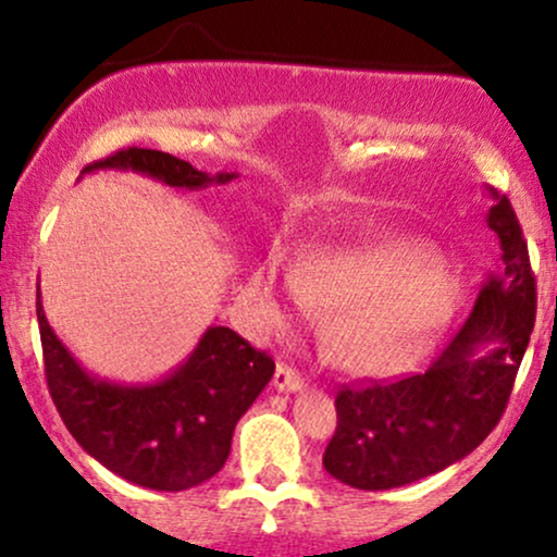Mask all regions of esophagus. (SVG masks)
<instances>
[{
  "label": "esophagus",
  "mask_w": 557,
  "mask_h": 557,
  "mask_svg": "<svg viewBox=\"0 0 557 557\" xmlns=\"http://www.w3.org/2000/svg\"><path fill=\"white\" fill-rule=\"evenodd\" d=\"M304 387V376L296 369L287 367V363H277V369H274V389H280V393H300Z\"/></svg>",
  "instance_id": "esophagus-1"
}]
</instances>
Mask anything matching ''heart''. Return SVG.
<instances>
[{
    "label": "heart",
    "instance_id": "heart-1",
    "mask_svg": "<svg viewBox=\"0 0 557 557\" xmlns=\"http://www.w3.org/2000/svg\"><path fill=\"white\" fill-rule=\"evenodd\" d=\"M306 300L337 304L324 335L341 367L387 374L417 359L443 330L456 285L437 272L434 251L417 243L327 251L298 272L270 259L253 272L251 304L259 314L274 319Z\"/></svg>",
    "mask_w": 557,
    "mask_h": 557
}]
</instances>
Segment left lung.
<instances>
[{
  "instance_id": "8db88e82",
  "label": "left lung",
  "mask_w": 557,
  "mask_h": 557,
  "mask_svg": "<svg viewBox=\"0 0 557 557\" xmlns=\"http://www.w3.org/2000/svg\"><path fill=\"white\" fill-rule=\"evenodd\" d=\"M490 196L500 272L424 374L337 393V430L322 458L337 482L369 492L419 482L469 456L500 421L534 330L536 290L513 207Z\"/></svg>"
}]
</instances>
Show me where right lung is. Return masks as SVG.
Here are the masks:
<instances>
[{"mask_svg":"<svg viewBox=\"0 0 557 557\" xmlns=\"http://www.w3.org/2000/svg\"><path fill=\"white\" fill-rule=\"evenodd\" d=\"M136 172L170 188L203 190L238 172L196 170L151 149H127L83 170ZM47 385L57 411L88 456L112 474L159 492L198 487L222 469L235 424L274 374V361L230 327H207L181 367L154 382L101 380L81 367L49 327L36 287Z\"/></svg>","mask_w":557,"mask_h":557,"instance_id":"obj_1","label":"right lung"}]
</instances>
